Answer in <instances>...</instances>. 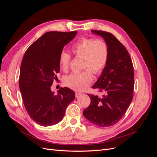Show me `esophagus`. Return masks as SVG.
Wrapping results in <instances>:
<instances>
[{
    "mask_svg": "<svg viewBox=\"0 0 157 157\" xmlns=\"http://www.w3.org/2000/svg\"><path fill=\"white\" fill-rule=\"evenodd\" d=\"M82 95V94H80V93H78V92H77L75 94V96H76V98H79L80 96H81Z\"/></svg>",
    "mask_w": 157,
    "mask_h": 157,
    "instance_id": "obj_1",
    "label": "esophagus"
}]
</instances>
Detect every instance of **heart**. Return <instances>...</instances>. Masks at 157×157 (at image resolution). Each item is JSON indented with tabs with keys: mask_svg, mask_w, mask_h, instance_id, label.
Here are the masks:
<instances>
[{
	"mask_svg": "<svg viewBox=\"0 0 157 157\" xmlns=\"http://www.w3.org/2000/svg\"><path fill=\"white\" fill-rule=\"evenodd\" d=\"M71 51L76 58H83L84 71L72 73L64 78L65 86L76 91H83L92 83L94 74H100L105 68L109 59V47L105 41L94 38H82L72 46ZM71 57L61 52L59 64L63 71L69 69Z\"/></svg>",
	"mask_w": 157,
	"mask_h": 157,
	"instance_id": "1",
	"label": "heart"
}]
</instances>
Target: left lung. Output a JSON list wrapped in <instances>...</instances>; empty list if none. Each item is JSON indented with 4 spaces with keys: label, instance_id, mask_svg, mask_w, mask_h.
Masks as SVG:
<instances>
[{
    "label": "left lung",
    "instance_id": "1",
    "mask_svg": "<svg viewBox=\"0 0 157 157\" xmlns=\"http://www.w3.org/2000/svg\"><path fill=\"white\" fill-rule=\"evenodd\" d=\"M101 36L109 47L105 68L93 86L103 92L101 98L88 94L90 105L83 111L84 117L101 127L115 124L124 116L133 98L134 67L127 50L110 33L92 30Z\"/></svg>",
    "mask_w": 157,
    "mask_h": 157
}]
</instances>
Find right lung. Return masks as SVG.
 <instances>
[{
	"instance_id": "add662e5",
	"label": "right lung",
	"mask_w": 157,
	"mask_h": 157,
	"mask_svg": "<svg viewBox=\"0 0 157 157\" xmlns=\"http://www.w3.org/2000/svg\"><path fill=\"white\" fill-rule=\"evenodd\" d=\"M77 33L47 32L33 42L23 56L19 86L26 111L31 119L41 126H52L61 121L75 98L74 91L69 88H61L54 95L50 87L59 72V54Z\"/></svg>"
}]
</instances>
